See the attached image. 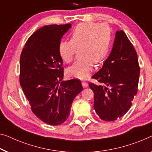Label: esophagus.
<instances>
[{"label": "esophagus", "instance_id": "1", "mask_svg": "<svg viewBox=\"0 0 152 152\" xmlns=\"http://www.w3.org/2000/svg\"><path fill=\"white\" fill-rule=\"evenodd\" d=\"M81 84H82V86L84 88H87L88 86V83L84 82V81H83V82L81 83Z\"/></svg>", "mask_w": 152, "mask_h": 152}]
</instances>
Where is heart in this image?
<instances>
[{
	"label": "heart",
	"instance_id": "obj_1",
	"mask_svg": "<svg viewBox=\"0 0 152 152\" xmlns=\"http://www.w3.org/2000/svg\"><path fill=\"white\" fill-rule=\"evenodd\" d=\"M111 29L106 24L83 23L72 31L71 41L61 40L59 44V54L66 63L73 60L77 50L80 49L81 60L69 68L70 77L86 80L92 71L93 63L105 60L111 44Z\"/></svg>",
	"mask_w": 152,
	"mask_h": 152
}]
</instances>
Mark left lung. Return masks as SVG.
<instances>
[{"mask_svg":"<svg viewBox=\"0 0 152 152\" xmlns=\"http://www.w3.org/2000/svg\"><path fill=\"white\" fill-rule=\"evenodd\" d=\"M139 75L134 47L124 31H117L110 56L92 77L105 86L89 83L94 92V109L101 119L113 121L129 110L137 93Z\"/></svg>","mask_w":152,"mask_h":152,"instance_id":"1","label":"left lung"}]
</instances>
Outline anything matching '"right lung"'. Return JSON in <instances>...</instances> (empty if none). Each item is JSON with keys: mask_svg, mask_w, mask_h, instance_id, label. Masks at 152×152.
Returning <instances> with one entry per match:
<instances>
[{"mask_svg": "<svg viewBox=\"0 0 152 152\" xmlns=\"http://www.w3.org/2000/svg\"><path fill=\"white\" fill-rule=\"evenodd\" d=\"M71 27L66 24L39 28L28 39L20 60V83L31 110L50 125L67 119L75 97L83 90L76 79L61 81L63 61L59 44Z\"/></svg>", "mask_w": 152, "mask_h": 152, "instance_id": "1", "label": "right lung"}]
</instances>
